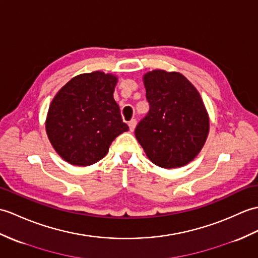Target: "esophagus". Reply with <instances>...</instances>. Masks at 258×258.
I'll return each instance as SVG.
<instances>
[{
    "label": "esophagus",
    "mask_w": 258,
    "mask_h": 258,
    "mask_svg": "<svg viewBox=\"0 0 258 258\" xmlns=\"http://www.w3.org/2000/svg\"><path fill=\"white\" fill-rule=\"evenodd\" d=\"M136 124H137V122H136V119H135V118L131 119V121L128 122V127H130V131H131V132H133V131L135 130V127H136Z\"/></svg>",
    "instance_id": "obj_1"
}]
</instances>
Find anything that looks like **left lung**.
Wrapping results in <instances>:
<instances>
[{
  "label": "left lung",
  "instance_id": "8db88e82",
  "mask_svg": "<svg viewBox=\"0 0 258 258\" xmlns=\"http://www.w3.org/2000/svg\"><path fill=\"white\" fill-rule=\"evenodd\" d=\"M147 115L135 128L149 160L161 168L189 164L209 134V115L198 90L179 73L153 70L144 75Z\"/></svg>",
  "mask_w": 258,
  "mask_h": 258
}]
</instances>
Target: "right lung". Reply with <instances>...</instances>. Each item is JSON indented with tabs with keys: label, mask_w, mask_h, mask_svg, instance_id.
<instances>
[{
	"label": "right lung",
	"mask_w": 258,
	"mask_h": 258,
	"mask_svg": "<svg viewBox=\"0 0 258 258\" xmlns=\"http://www.w3.org/2000/svg\"><path fill=\"white\" fill-rule=\"evenodd\" d=\"M117 78L102 71L73 78L51 101L46 132L59 156L75 166L103 158L111 143L127 132L113 98Z\"/></svg>",
	"instance_id": "1"
}]
</instances>
